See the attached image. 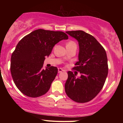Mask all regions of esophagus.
Masks as SVG:
<instances>
[{
    "label": "esophagus",
    "instance_id": "obj_1",
    "mask_svg": "<svg viewBox=\"0 0 123 123\" xmlns=\"http://www.w3.org/2000/svg\"><path fill=\"white\" fill-rule=\"evenodd\" d=\"M63 71H64V70H63V69H62V68H58V73H61V72H63Z\"/></svg>",
    "mask_w": 123,
    "mask_h": 123
}]
</instances>
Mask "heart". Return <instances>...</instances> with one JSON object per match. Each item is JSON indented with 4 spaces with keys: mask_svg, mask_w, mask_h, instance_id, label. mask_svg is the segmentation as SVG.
I'll return each instance as SVG.
<instances>
[{
    "mask_svg": "<svg viewBox=\"0 0 123 123\" xmlns=\"http://www.w3.org/2000/svg\"><path fill=\"white\" fill-rule=\"evenodd\" d=\"M66 46H67V47L72 46H77V44H76V43H75L74 41H72V40H70V41H69L68 43H67Z\"/></svg>",
    "mask_w": 123,
    "mask_h": 123,
    "instance_id": "1",
    "label": "heart"
}]
</instances>
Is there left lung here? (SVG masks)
<instances>
[{"label": "left lung", "mask_w": 123, "mask_h": 123, "mask_svg": "<svg viewBox=\"0 0 123 123\" xmlns=\"http://www.w3.org/2000/svg\"><path fill=\"white\" fill-rule=\"evenodd\" d=\"M66 33L78 41L79 61L73 69L80 72L81 76L76 78V74L68 72L65 92L74 101L87 102L98 95L105 84L109 69L106 53L103 46L89 33L80 30Z\"/></svg>", "instance_id": "1"}]
</instances>
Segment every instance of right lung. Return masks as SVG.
<instances>
[{
    "label": "right lung",
    "instance_id": "add662e5",
    "mask_svg": "<svg viewBox=\"0 0 123 123\" xmlns=\"http://www.w3.org/2000/svg\"><path fill=\"white\" fill-rule=\"evenodd\" d=\"M68 38V35L62 31L38 29L20 40L12 54L11 72L22 93L37 97L48 91L58 68L52 66L43 69L45 57L51 54L56 43Z\"/></svg>",
    "mask_w": 123,
    "mask_h": 123
}]
</instances>
